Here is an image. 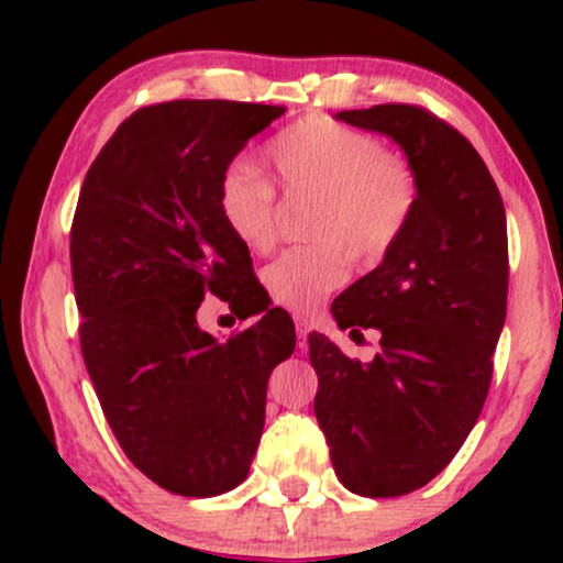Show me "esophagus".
Returning <instances> with one entry per match:
<instances>
[{
  "instance_id": "obj_1",
  "label": "esophagus",
  "mask_w": 563,
  "mask_h": 563,
  "mask_svg": "<svg viewBox=\"0 0 563 563\" xmlns=\"http://www.w3.org/2000/svg\"><path fill=\"white\" fill-rule=\"evenodd\" d=\"M294 322H296V335H299V346L303 349V344H307V335H309V320L303 318V314H296L294 318Z\"/></svg>"
}]
</instances>
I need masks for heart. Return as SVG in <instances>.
Wrapping results in <instances>:
<instances>
[{"mask_svg":"<svg viewBox=\"0 0 563 563\" xmlns=\"http://www.w3.org/2000/svg\"><path fill=\"white\" fill-rule=\"evenodd\" d=\"M264 166L283 192L314 196L309 238L283 251L264 269V288L280 307L309 312L349 277V254L378 262L405 238L421 185L405 158L386 153L378 137L312 113L280 129L264 147ZM222 224L254 254L273 249L275 190L254 172L232 166L217 187Z\"/></svg>","mask_w":563,"mask_h":563,"instance_id":"b5f03b06","label":"heart"}]
</instances>
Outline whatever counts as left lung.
<instances>
[{
	"instance_id": "obj_1",
	"label": "left lung",
	"mask_w": 563,
	"mask_h": 563,
	"mask_svg": "<svg viewBox=\"0 0 563 563\" xmlns=\"http://www.w3.org/2000/svg\"><path fill=\"white\" fill-rule=\"evenodd\" d=\"M335 119L389 134L418 174L416 217L373 273L331 303L341 331L380 333L371 363L309 333L314 416L341 484L397 497L429 484L479 418L506 322V209L474 145L421 106Z\"/></svg>"
}]
</instances>
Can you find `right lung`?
Masks as SVG:
<instances>
[{"label":"right lung","mask_w":563,"mask_h":563,"mask_svg":"<svg viewBox=\"0 0 563 563\" xmlns=\"http://www.w3.org/2000/svg\"><path fill=\"white\" fill-rule=\"evenodd\" d=\"M283 106L172 100L121 121L84 177L70 275L84 365L121 450L158 487L214 497L249 476L267 380L296 346L269 309L228 341L198 328L217 296L260 312L249 249L217 211L230 161Z\"/></svg>","instance_id":"obj_1"}]
</instances>
